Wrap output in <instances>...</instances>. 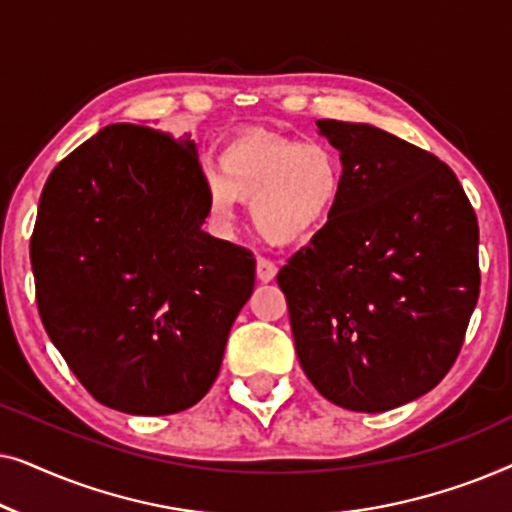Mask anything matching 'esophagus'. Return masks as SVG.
Listing matches in <instances>:
<instances>
[{
  "label": "esophagus",
  "mask_w": 512,
  "mask_h": 512,
  "mask_svg": "<svg viewBox=\"0 0 512 512\" xmlns=\"http://www.w3.org/2000/svg\"><path fill=\"white\" fill-rule=\"evenodd\" d=\"M256 277H258V282H263V284L272 282V279L277 277V265L268 261V258H258V261H256Z\"/></svg>",
  "instance_id": "34e87169"
}]
</instances>
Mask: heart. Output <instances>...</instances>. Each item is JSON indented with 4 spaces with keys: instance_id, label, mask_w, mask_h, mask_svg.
<instances>
[{
    "instance_id": "obj_1",
    "label": "heart",
    "mask_w": 512,
    "mask_h": 512,
    "mask_svg": "<svg viewBox=\"0 0 512 512\" xmlns=\"http://www.w3.org/2000/svg\"><path fill=\"white\" fill-rule=\"evenodd\" d=\"M207 212L219 228L235 221L237 200L251 202V223L272 244H296L331 219L342 193V163L331 144L247 132L202 174Z\"/></svg>"
}]
</instances>
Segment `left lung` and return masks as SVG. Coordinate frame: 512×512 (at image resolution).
I'll return each mask as SVG.
<instances>
[{
    "instance_id": "left-lung-1",
    "label": "left lung",
    "mask_w": 512,
    "mask_h": 512,
    "mask_svg": "<svg viewBox=\"0 0 512 512\" xmlns=\"http://www.w3.org/2000/svg\"><path fill=\"white\" fill-rule=\"evenodd\" d=\"M317 128L340 151L342 193L277 284L307 380L340 408L384 412L436 387L464 345L478 219L433 153L370 123Z\"/></svg>"
}]
</instances>
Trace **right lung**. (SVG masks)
Segmentation results:
<instances>
[{
    "label": "right lung",
    "instance_id": "right-lung-1",
    "mask_svg": "<svg viewBox=\"0 0 512 512\" xmlns=\"http://www.w3.org/2000/svg\"><path fill=\"white\" fill-rule=\"evenodd\" d=\"M191 139L102 128L58 163L30 242L48 338L95 401L174 415L207 394L254 291L247 249L202 230Z\"/></svg>",
    "mask_w": 512,
    "mask_h": 512
}]
</instances>
